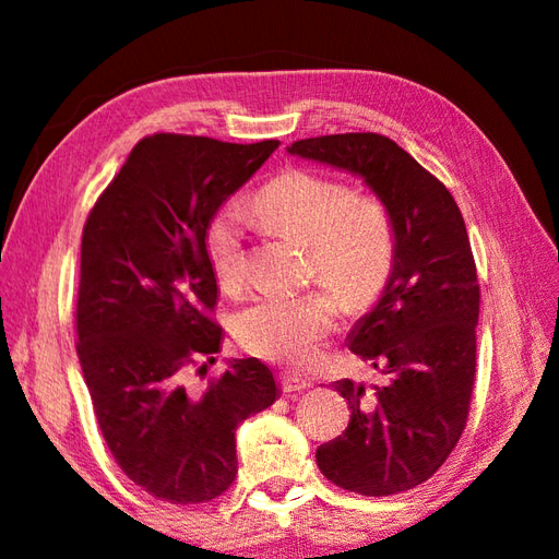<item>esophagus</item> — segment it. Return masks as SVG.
<instances>
[{
	"label": "esophagus",
	"mask_w": 559,
	"mask_h": 559,
	"mask_svg": "<svg viewBox=\"0 0 559 559\" xmlns=\"http://www.w3.org/2000/svg\"><path fill=\"white\" fill-rule=\"evenodd\" d=\"M281 389L283 393H300L310 389V379L300 377V373H281Z\"/></svg>",
	"instance_id": "obj_1"
}]
</instances>
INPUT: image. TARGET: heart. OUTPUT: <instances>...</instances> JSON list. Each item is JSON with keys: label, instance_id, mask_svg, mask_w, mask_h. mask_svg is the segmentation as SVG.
Listing matches in <instances>:
<instances>
[{"label": "heart", "instance_id": "obj_1", "mask_svg": "<svg viewBox=\"0 0 559 559\" xmlns=\"http://www.w3.org/2000/svg\"><path fill=\"white\" fill-rule=\"evenodd\" d=\"M253 210L278 235L310 249V273L340 293L349 308H367L389 283L395 253L391 212L347 182L290 168L253 198ZM210 269L222 290L237 293L247 278L245 227L237 210H225L205 231ZM340 314L330 288L271 293L235 318L239 342L259 357L283 364H310L318 357Z\"/></svg>", "mask_w": 559, "mask_h": 559}]
</instances>
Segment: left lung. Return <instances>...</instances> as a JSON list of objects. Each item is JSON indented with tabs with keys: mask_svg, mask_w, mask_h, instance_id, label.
<instances>
[{
	"mask_svg": "<svg viewBox=\"0 0 559 559\" xmlns=\"http://www.w3.org/2000/svg\"><path fill=\"white\" fill-rule=\"evenodd\" d=\"M288 154L347 170L391 212L389 283L349 332V349L389 383L342 379L349 425L314 452L332 484L391 496L428 481L460 442L476 371L479 283L462 212L442 182L381 134L302 139Z\"/></svg>",
	"mask_w": 559,
	"mask_h": 559,
	"instance_id": "left-lung-1",
	"label": "left lung"
}]
</instances>
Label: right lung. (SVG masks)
<instances>
[{
	"label": "right lung",
	"mask_w": 559,
	"mask_h": 559,
	"mask_svg": "<svg viewBox=\"0 0 559 559\" xmlns=\"http://www.w3.org/2000/svg\"><path fill=\"white\" fill-rule=\"evenodd\" d=\"M276 148L146 136L85 222L78 359L111 456L160 501L205 503L227 491L237 428L278 399L271 369L253 357L229 361L202 393L182 383L222 344L205 231Z\"/></svg>",
	"instance_id": "right-lung-1"
}]
</instances>
